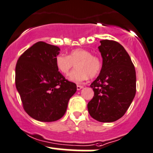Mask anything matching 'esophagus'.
Returning <instances> with one entry per match:
<instances>
[{
    "label": "esophagus",
    "mask_w": 153,
    "mask_h": 153,
    "mask_svg": "<svg viewBox=\"0 0 153 153\" xmlns=\"http://www.w3.org/2000/svg\"><path fill=\"white\" fill-rule=\"evenodd\" d=\"M82 88H83V86L82 85H76V89L78 91L81 90V89Z\"/></svg>",
    "instance_id": "1"
}]
</instances>
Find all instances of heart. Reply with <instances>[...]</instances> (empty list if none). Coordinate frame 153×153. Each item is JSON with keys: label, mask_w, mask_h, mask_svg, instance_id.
<instances>
[{"label": "heart", "mask_w": 153, "mask_h": 153, "mask_svg": "<svg viewBox=\"0 0 153 153\" xmlns=\"http://www.w3.org/2000/svg\"><path fill=\"white\" fill-rule=\"evenodd\" d=\"M56 65L62 74L67 75L76 65V69L69 75L68 79L76 83H81L89 77L94 78L102 70V61L98 56L92 55L91 52L85 49L72 51L69 56L60 54L56 59Z\"/></svg>", "instance_id": "1"}]
</instances>
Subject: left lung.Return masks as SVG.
Masks as SVG:
<instances>
[{"label": "left lung", "mask_w": 153, "mask_h": 153, "mask_svg": "<svg viewBox=\"0 0 153 153\" xmlns=\"http://www.w3.org/2000/svg\"><path fill=\"white\" fill-rule=\"evenodd\" d=\"M98 49L102 58V70L90 85L94 95L88 110L97 121L111 123L124 115L135 96V69L118 42L102 40Z\"/></svg>", "instance_id": "left-lung-1"}]
</instances>
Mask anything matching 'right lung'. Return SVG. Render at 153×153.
<instances>
[{
  "mask_svg": "<svg viewBox=\"0 0 153 153\" xmlns=\"http://www.w3.org/2000/svg\"><path fill=\"white\" fill-rule=\"evenodd\" d=\"M59 47L39 42L19 57L16 85L25 111L36 120L53 122L64 116L76 85L59 72Z\"/></svg>",
  "mask_w": 153,
  "mask_h": 153,
  "instance_id": "add662e5",
  "label": "right lung"
}]
</instances>
